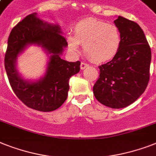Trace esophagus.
<instances>
[{"label": "esophagus", "instance_id": "34e87169", "mask_svg": "<svg viewBox=\"0 0 156 156\" xmlns=\"http://www.w3.org/2000/svg\"><path fill=\"white\" fill-rule=\"evenodd\" d=\"M88 66H89V65H88L87 63H86V62H82V63H81L80 67H81V69H86V68H87V67H88Z\"/></svg>", "mask_w": 156, "mask_h": 156}]
</instances>
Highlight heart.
I'll return each instance as SVG.
<instances>
[{"mask_svg":"<svg viewBox=\"0 0 156 156\" xmlns=\"http://www.w3.org/2000/svg\"><path fill=\"white\" fill-rule=\"evenodd\" d=\"M68 46L77 52L78 44L94 62H104L115 58L119 51L122 36L119 29L114 24H108L94 17L83 19L76 24L74 36L67 37Z\"/></svg>","mask_w":156,"mask_h":156,"instance_id":"obj_1","label":"heart"}]
</instances>
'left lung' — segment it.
Wrapping results in <instances>:
<instances>
[{
    "mask_svg": "<svg viewBox=\"0 0 156 156\" xmlns=\"http://www.w3.org/2000/svg\"><path fill=\"white\" fill-rule=\"evenodd\" d=\"M115 24L121 33V47L112 60L98 66L99 78L93 91L102 104L119 109L133 103L146 90L151 51L144 31L135 21L119 16Z\"/></svg>",
    "mask_w": 156,
    "mask_h": 156,
    "instance_id": "obj_1",
    "label": "left lung"
}]
</instances>
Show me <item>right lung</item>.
Returning a JSON list of instances; mask_svg holds the SVG:
<instances>
[{"mask_svg": "<svg viewBox=\"0 0 156 156\" xmlns=\"http://www.w3.org/2000/svg\"><path fill=\"white\" fill-rule=\"evenodd\" d=\"M36 15L33 12L26 16L11 30L5 55V68L16 97L30 108L47 112L64 103L68 96L69 78L79 72L81 62H69L60 58L63 48L67 46L60 27L41 21ZM30 44L41 45L51 54L45 77L36 83L22 80L16 69V57Z\"/></svg>", "mask_w": 156, "mask_h": 156, "instance_id": "right-lung-1", "label": "right lung"}]
</instances>
